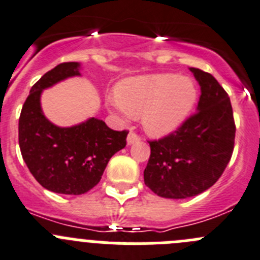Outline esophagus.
Instances as JSON below:
<instances>
[{"label":"esophagus","instance_id":"obj_1","mask_svg":"<svg viewBox=\"0 0 260 260\" xmlns=\"http://www.w3.org/2000/svg\"><path fill=\"white\" fill-rule=\"evenodd\" d=\"M140 140H141V138H140V136L136 135L135 132H129V135H128V137H127V145H133L135 142L140 141Z\"/></svg>","mask_w":260,"mask_h":260}]
</instances>
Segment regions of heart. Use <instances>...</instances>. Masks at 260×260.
Wrapping results in <instances>:
<instances>
[{"instance_id": "b5f03b06", "label": "heart", "mask_w": 260, "mask_h": 260, "mask_svg": "<svg viewBox=\"0 0 260 260\" xmlns=\"http://www.w3.org/2000/svg\"><path fill=\"white\" fill-rule=\"evenodd\" d=\"M198 99L193 81L173 73L132 77L106 96L108 110L122 120L141 114L142 125L152 137H164L178 129Z\"/></svg>"}]
</instances>
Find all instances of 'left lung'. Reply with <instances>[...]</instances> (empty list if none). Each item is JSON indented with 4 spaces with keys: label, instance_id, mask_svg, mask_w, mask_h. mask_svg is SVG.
I'll return each instance as SVG.
<instances>
[{
    "label": "left lung",
    "instance_id": "1",
    "mask_svg": "<svg viewBox=\"0 0 260 260\" xmlns=\"http://www.w3.org/2000/svg\"><path fill=\"white\" fill-rule=\"evenodd\" d=\"M200 86L196 113L178 131L150 142L145 185L166 199H187L207 191L222 176L235 144L230 97L209 73L190 68Z\"/></svg>",
    "mask_w": 260,
    "mask_h": 260
}]
</instances>
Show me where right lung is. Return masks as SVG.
Listing matches in <instances>:
<instances>
[{"label": "right lung", "instance_id": "right-lung-1", "mask_svg": "<svg viewBox=\"0 0 260 260\" xmlns=\"http://www.w3.org/2000/svg\"><path fill=\"white\" fill-rule=\"evenodd\" d=\"M72 77H81L79 62H62L31 87L19 119V146L26 167L46 190L82 195L100 182L109 160L124 149L127 131H113L104 120L88 118L72 127H59L43 114L45 89Z\"/></svg>", "mask_w": 260, "mask_h": 260}]
</instances>
